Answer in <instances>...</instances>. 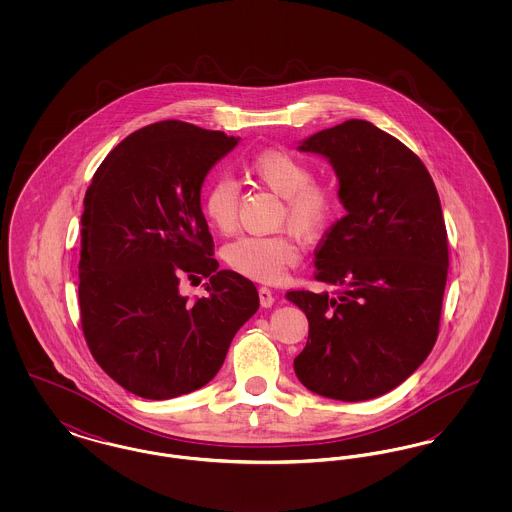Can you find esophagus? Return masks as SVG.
I'll return each mask as SVG.
<instances>
[{
	"label": "esophagus",
	"mask_w": 512,
	"mask_h": 512,
	"mask_svg": "<svg viewBox=\"0 0 512 512\" xmlns=\"http://www.w3.org/2000/svg\"><path fill=\"white\" fill-rule=\"evenodd\" d=\"M259 301H261L263 307H272V303H274V293H272V290L259 288Z\"/></svg>",
	"instance_id": "34e87169"
}]
</instances>
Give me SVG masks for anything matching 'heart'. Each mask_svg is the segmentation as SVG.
<instances>
[{"instance_id": "b5f03b06", "label": "heart", "mask_w": 512, "mask_h": 512, "mask_svg": "<svg viewBox=\"0 0 512 512\" xmlns=\"http://www.w3.org/2000/svg\"><path fill=\"white\" fill-rule=\"evenodd\" d=\"M244 172L282 197L280 222L303 240H317L338 219L340 199L328 186L313 180L311 165L284 149H265L244 163ZM203 215L220 234L238 224V188L230 178H217L203 194ZM226 263L245 278L278 282L299 261L293 234L244 236L226 247Z\"/></svg>"}]
</instances>
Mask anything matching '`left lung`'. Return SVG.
<instances>
[{"label": "left lung", "instance_id": "1", "mask_svg": "<svg viewBox=\"0 0 512 512\" xmlns=\"http://www.w3.org/2000/svg\"><path fill=\"white\" fill-rule=\"evenodd\" d=\"M324 155L347 211L320 240L315 278L292 290L309 320L293 368L307 390L366 401L405 382L438 340L449 249L438 190L409 147L372 122H341L301 142Z\"/></svg>", "mask_w": 512, "mask_h": 512}]
</instances>
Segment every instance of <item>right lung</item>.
Masks as SVG:
<instances>
[{
    "instance_id": "1",
    "label": "right lung",
    "mask_w": 512,
    "mask_h": 512,
    "mask_svg": "<svg viewBox=\"0 0 512 512\" xmlns=\"http://www.w3.org/2000/svg\"><path fill=\"white\" fill-rule=\"evenodd\" d=\"M238 138L182 121L153 122L99 165L84 197L78 263L80 322L90 353L144 399L203 388L230 341L259 309L251 280L217 270L201 211L207 172ZM209 277L205 298L179 293Z\"/></svg>"
}]
</instances>
